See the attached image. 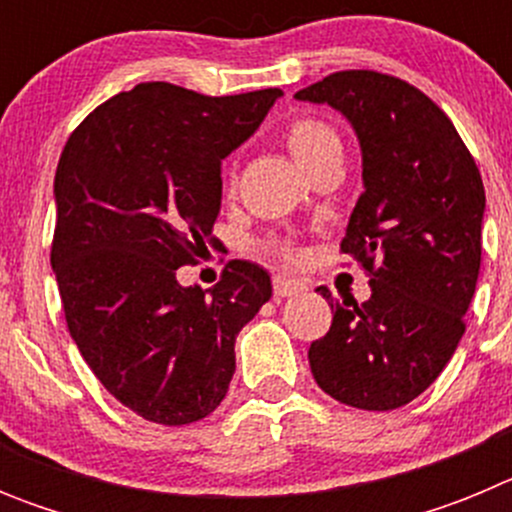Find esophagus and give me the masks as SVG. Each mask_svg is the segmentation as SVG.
Returning <instances> with one entry per match:
<instances>
[{"mask_svg": "<svg viewBox=\"0 0 512 512\" xmlns=\"http://www.w3.org/2000/svg\"><path fill=\"white\" fill-rule=\"evenodd\" d=\"M307 292V284L292 277H274V295L277 297H295Z\"/></svg>", "mask_w": 512, "mask_h": 512, "instance_id": "1", "label": "esophagus"}]
</instances>
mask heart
Masks as SVG:
<instances>
[{"label":"heart","instance_id":"obj_1","mask_svg":"<svg viewBox=\"0 0 512 512\" xmlns=\"http://www.w3.org/2000/svg\"><path fill=\"white\" fill-rule=\"evenodd\" d=\"M284 140H287L289 153L295 156L302 169L315 164L320 156H325L333 148H341L336 130L318 117H297V120L289 122L287 130H284ZM228 187H233V174H228ZM271 251H277L284 259H292L297 253V246L292 241H271Z\"/></svg>","mask_w":512,"mask_h":512}]
</instances>
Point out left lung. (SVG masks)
I'll list each match as a JSON object with an SVG mask.
<instances>
[{
  "mask_svg": "<svg viewBox=\"0 0 512 512\" xmlns=\"http://www.w3.org/2000/svg\"><path fill=\"white\" fill-rule=\"evenodd\" d=\"M354 125L364 161L341 253L369 274L372 297L333 300L310 343L312 377L333 400L395 410L436 382L459 346L482 261L485 187L449 115L408 81L336 71L295 94Z\"/></svg>",
  "mask_w": 512,
  "mask_h": 512,
  "instance_id": "left-lung-1",
  "label": "left lung"
}]
</instances>
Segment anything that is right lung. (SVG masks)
<instances>
[{"instance_id": "add662e5", "label": "right lung", "mask_w": 512, "mask_h": 512, "mask_svg": "<svg viewBox=\"0 0 512 512\" xmlns=\"http://www.w3.org/2000/svg\"><path fill=\"white\" fill-rule=\"evenodd\" d=\"M277 97L146 81L89 112L58 158L51 266L66 325L104 390L151 423H197L223 402L235 336L271 297L251 261H228L212 289L182 287L176 269L217 241L220 161Z\"/></svg>"}]
</instances>
